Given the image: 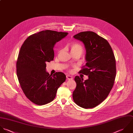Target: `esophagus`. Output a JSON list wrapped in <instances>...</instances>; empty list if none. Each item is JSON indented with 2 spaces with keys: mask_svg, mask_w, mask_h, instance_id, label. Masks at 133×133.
<instances>
[{
  "mask_svg": "<svg viewBox=\"0 0 133 133\" xmlns=\"http://www.w3.org/2000/svg\"><path fill=\"white\" fill-rule=\"evenodd\" d=\"M66 78H67V80H70L72 79V77L71 76H69V75H67L66 76Z\"/></svg>",
  "mask_w": 133,
  "mask_h": 133,
  "instance_id": "1",
  "label": "esophagus"
}]
</instances>
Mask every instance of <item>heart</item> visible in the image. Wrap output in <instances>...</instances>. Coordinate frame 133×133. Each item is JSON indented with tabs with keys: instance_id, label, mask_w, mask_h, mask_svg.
<instances>
[{
	"instance_id": "b5f03b06",
	"label": "heart",
	"mask_w": 133,
	"mask_h": 133,
	"mask_svg": "<svg viewBox=\"0 0 133 133\" xmlns=\"http://www.w3.org/2000/svg\"><path fill=\"white\" fill-rule=\"evenodd\" d=\"M70 52L71 54L77 53L81 55L83 52V49L81 45L78 43H74L71 44Z\"/></svg>"
}]
</instances>
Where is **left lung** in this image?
I'll return each mask as SVG.
<instances>
[{
    "label": "left lung",
    "instance_id": "obj_1",
    "mask_svg": "<svg viewBox=\"0 0 133 133\" xmlns=\"http://www.w3.org/2000/svg\"><path fill=\"white\" fill-rule=\"evenodd\" d=\"M74 38L82 41L86 50L87 63L79 71L89 79L76 76L77 84L72 97L75 103L85 108H92L108 96L116 76V59L109 42L93 31H83Z\"/></svg>",
    "mask_w": 133,
    "mask_h": 133
}]
</instances>
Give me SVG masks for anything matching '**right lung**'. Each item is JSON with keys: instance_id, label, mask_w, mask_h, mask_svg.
I'll use <instances>...</instances> for the list:
<instances>
[{"instance_id": "add662e5", "label": "right lung", "mask_w": 133, "mask_h": 133, "mask_svg": "<svg viewBox=\"0 0 133 133\" xmlns=\"http://www.w3.org/2000/svg\"><path fill=\"white\" fill-rule=\"evenodd\" d=\"M68 35L66 32L46 30L29 36L22 44L16 62L20 86L33 103L43 105L53 101L57 89L65 81L62 72L50 75L46 63L53 60L55 43Z\"/></svg>"}]
</instances>
